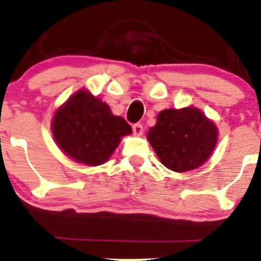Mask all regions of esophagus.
<instances>
[{
    "label": "esophagus",
    "mask_w": 261,
    "mask_h": 261,
    "mask_svg": "<svg viewBox=\"0 0 261 261\" xmlns=\"http://www.w3.org/2000/svg\"><path fill=\"white\" fill-rule=\"evenodd\" d=\"M133 130H134V134H135V135H138V136L143 135V133H144V127H143V125H141V123H134Z\"/></svg>",
    "instance_id": "obj_1"
}]
</instances>
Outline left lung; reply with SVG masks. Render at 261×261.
Listing matches in <instances>:
<instances>
[{
	"instance_id": "1",
	"label": "left lung",
	"mask_w": 261,
	"mask_h": 261,
	"mask_svg": "<svg viewBox=\"0 0 261 261\" xmlns=\"http://www.w3.org/2000/svg\"><path fill=\"white\" fill-rule=\"evenodd\" d=\"M147 140L168 169L183 173L208 159L217 143V128L193 107L165 110L158 115Z\"/></svg>"
}]
</instances>
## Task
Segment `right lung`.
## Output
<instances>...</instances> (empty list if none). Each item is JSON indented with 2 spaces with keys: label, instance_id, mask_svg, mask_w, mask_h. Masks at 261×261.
Here are the masks:
<instances>
[{
  "label": "right lung",
  "instance_id": "obj_1",
  "mask_svg": "<svg viewBox=\"0 0 261 261\" xmlns=\"http://www.w3.org/2000/svg\"><path fill=\"white\" fill-rule=\"evenodd\" d=\"M131 126L89 92L80 91L70 97L53 120V135L63 151L75 162L99 165L106 162L131 134Z\"/></svg>",
  "mask_w": 261,
  "mask_h": 261
}]
</instances>
